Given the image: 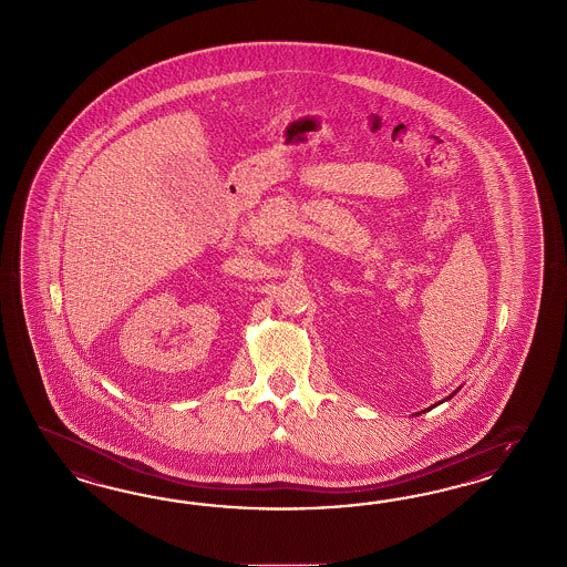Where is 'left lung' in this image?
Instances as JSON below:
<instances>
[{
  "label": "left lung",
  "instance_id": "1",
  "mask_svg": "<svg viewBox=\"0 0 567 567\" xmlns=\"http://www.w3.org/2000/svg\"><path fill=\"white\" fill-rule=\"evenodd\" d=\"M457 391H460V389H457ZM457 391H455V393H457ZM455 393H453V395H455ZM453 395H449V396H446V399H451V396H453ZM446 399H445V401H446ZM439 403H443V401H439ZM432 408H436V405H432ZM432 408H430V410H432Z\"/></svg>",
  "mask_w": 567,
  "mask_h": 567
}]
</instances>
